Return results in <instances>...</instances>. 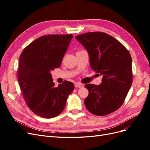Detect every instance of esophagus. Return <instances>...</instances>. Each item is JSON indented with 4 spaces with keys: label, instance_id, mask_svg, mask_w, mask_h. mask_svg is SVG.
<instances>
[{
    "label": "esophagus",
    "instance_id": "esophagus-1",
    "mask_svg": "<svg viewBox=\"0 0 150 150\" xmlns=\"http://www.w3.org/2000/svg\"><path fill=\"white\" fill-rule=\"evenodd\" d=\"M76 88H82L84 87V85L83 84H81V83H76L75 84Z\"/></svg>",
    "mask_w": 150,
    "mask_h": 150
}]
</instances>
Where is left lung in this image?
Listing matches in <instances>:
<instances>
[{"label":"left lung","mask_w":150,"mask_h":150,"mask_svg":"<svg viewBox=\"0 0 150 150\" xmlns=\"http://www.w3.org/2000/svg\"><path fill=\"white\" fill-rule=\"evenodd\" d=\"M76 39L88 52L91 69L103 76L101 84H86L89 94L85 106L94 115L110 114L122 105L132 84L130 54L118 40L104 33H88Z\"/></svg>","instance_id":"8db88e82"}]
</instances>
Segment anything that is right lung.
I'll list each match as a JSON object with an SVG mask.
<instances>
[{"mask_svg":"<svg viewBox=\"0 0 150 150\" xmlns=\"http://www.w3.org/2000/svg\"><path fill=\"white\" fill-rule=\"evenodd\" d=\"M73 38L72 34L47 35L28 45L19 58L18 81L30 110L44 118L62 112L74 85L65 81L55 87L51 71L60 67Z\"/></svg>","mask_w":150,"mask_h":150,"instance_id":"right-lung-1","label":"right lung"}]
</instances>
